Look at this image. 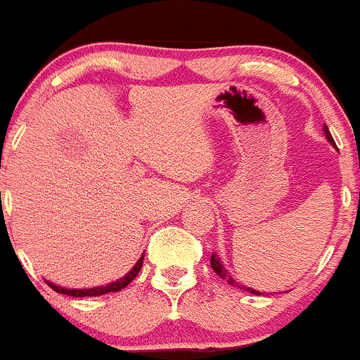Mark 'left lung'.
Wrapping results in <instances>:
<instances>
[{
    "mask_svg": "<svg viewBox=\"0 0 360 360\" xmlns=\"http://www.w3.org/2000/svg\"><path fill=\"white\" fill-rule=\"evenodd\" d=\"M323 132H325L326 141H328V143L332 144V146H335V141H333L332 134H330V131H328V127H326V124H325V126H323ZM211 267H212L214 272L217 274V276H219L221 278H224V281L228 282L229 285H233V288L243 289V290H246V292L255 294V296H265V292H260V290L252 289V288H248V285H243V284H240V282H238V281H234V278L231 277V274H229L228 270H226V267L223 265V262H221V258L217 257L216 253H212V257H211Z\"/></svg>",
    "mask_w": 360,
    "mask_h": 360,
    "instance_id": "left-lung-1",
    "label": "left lung"
}]
</instances>
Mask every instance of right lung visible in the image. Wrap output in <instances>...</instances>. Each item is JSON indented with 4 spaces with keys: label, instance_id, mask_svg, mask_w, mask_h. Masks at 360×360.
Returning <instances> with one entry per match:
<instances>
[{
    "label": "right lung",
    "instance_id": "obj_1",
    "mask_svg": "<svg viewBox=\"0 0 360 360\" xmlns=\"http://www.w3.org/2000/svg\"><path fill=\"white\" fill-rule=\"evenodd\" d=\"M143 260H144V255H141L139 260L136 262V265L132 267L129 272L126 274L124 277L117 278V281L110 282V284L107 285H98V288H88V289H68V288H63V285H58V284H52V282L46 281L47 284H49L51 289H54L56 292L59 294H66V296H72V297H86V296H102V294H108V292H117V290H122L124 288H127L129 284H131L132 281H134L137 274H139L141 267H143Z\"/></svg>",
    "mask_w": 360,
    "mask_h": 360
}]
</instances>
